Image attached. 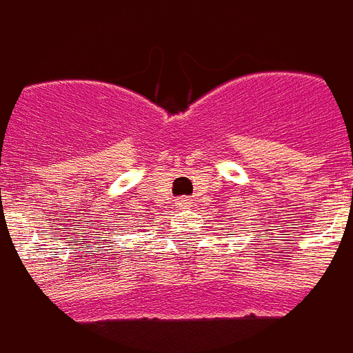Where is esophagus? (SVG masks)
Listing matches in <instances>:
<instances>
[{
	"label": "esophagus",
	"mask_w": 353,
	"mask_h": 353,
	"mask_svg": "<svg viewBox=\"0 0 353 353\" xmlns=\"http://www.w3.org/2000/svg\"><path fill=\"white\" fill-rule=\"evenodd\" d=\"M177 204H179V206L187 208V206H191L192 202H191V199H185V196H183V199H179V200H177Z\"/></svg>",
	"instance_id": "1"
}]
</instances>
